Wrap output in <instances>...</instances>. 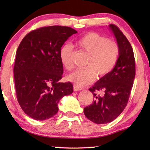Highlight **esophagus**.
I'll list each match as a JSON object with an SVG mask.
<instances>
[{
    "mask_svg": "<svg viewBox=\"0 0 150 150\" xmlns=\"http://www.w3.org/2000/svg\"><path fill=\"white\" fill-rule=\"evenodd\" d=\"M81 90H83V88L77 87V86H76V85H74V91H81Z\"/></svg>",
    "mask_w": 150,
    "mask_h": 150,
    "instance_id": "obj_1",
    "label": "esophagus"
}]
</instances>
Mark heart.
Returning <instances> with one entry per match:
<instances>
[{
  "label": "heart",
  "instance_id": "b5f03b06",
  "mask_svg": "<svg viewBox=\"0 0 150 150\" xmlns=\"http://www.w3.org/2000/svg\"><path fill=\"white\" fill-rule=\"evenodd\" d=\"M76 44L87 53L86 67L77 69L67 76V80L79 87L92 83L96 75L101 78L111 71L117 62L120 47L117 42L95 32L87 33L78 39ZM73 48L70 44L63 45L59 50V59L63 67L67 70L73 68Z\"/></svg>",
  "mask_w": 150,
  "mask_h": 150
}]
</instances>
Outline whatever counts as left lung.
<instances>
[{
  "label": "left lung",
  "mask_w": 150,
  "mask_h": 150,
  "mask_svg": "<svg viewBox=\"0 0 150 150\" xmlns=\"http://www.w3.org/2000/svg\"><path fill=\"white\" fill-rule=\"evenodd\" d=\"M109 28L120 47L115 66L108 74L102 77L89 90L94 100L84 108L88 120L97 124L111 122L122 113L128 103L135 76V61L132 46L117 26Z\"/></svg>",
  "instance_id": "8db88e82"
}]
</instances>
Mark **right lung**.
<instances>
[{"label": "right lung", "mask_w": 150, "mask_h": 150, "mask_svg": "<svg viewBox=\"0 0 150 150\" xmlns=\"http://www.w3.org/2000/svg\"><path fill=\"white\" fill-rule=\"evenodd\" d=\"M76 33L68 26H46L30 32L20 42L14 81L18 103L30 117L42 121L52 117L61 98L72 93L70 82H59L63 73L59 50Z\"/></svg>", "instance_id": "right-lung-1"}]
</instances>
